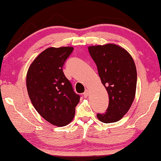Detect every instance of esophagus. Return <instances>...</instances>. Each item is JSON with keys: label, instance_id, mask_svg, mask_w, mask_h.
Returning a JSON list of instances; mask_svg holds the SVG:
<instances>
[{"label": "esophagus", "instance_id": "obj_1", "mask_svg": "<svg viewBox=\"0 0 161 161\" xmlns=\"http://www.w3.org/2000/svg\"><path fill=\"white\" fill-rule=\"evenodd\" d=\"M88 92H89L88 90H85V91L83 92V96H84V97H85V98H87V97Z\"/></svg>", "mask_w": 161, "mask_h": 161}]
</instances>
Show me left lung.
Instances as JSON below:
<instances>
[{"label": "left lung", "mask_w": 161, "mask_h": 161, "mask_svg": "<svg viewBox=\"0 0 161 161\" xmlns=\"http://www.w3.org/2000/svg\"><path fill=\"white\" fill-rule=\"evenodd\" d=\"M88 50L109 98L106 112L97 117L104 123H115L123 118L134 100L137 81L135 63L125 49L114 44L90 46Z\"/></svg>", "instance_id": "left-lung-1"}]
</instances>
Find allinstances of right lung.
Instances as JSON below:
<instances>
[{"mask_svg":"<svg viewBox=\"0 0 161 161\" xmlns=\"http://www.w3.org/2000/svg\"><path fill=\"white\" fill-rule=\"evenodd\" d=\"M73 50L72 47L47 48L35 58L27 73V90L33 106L43 118L58 127L72 121L80 99L63 71Z\"/></svg>","mask_w":161,"mask_h":161,"instance_id":"add662e5","label":"right lung"}]
</instances>
